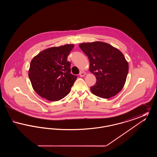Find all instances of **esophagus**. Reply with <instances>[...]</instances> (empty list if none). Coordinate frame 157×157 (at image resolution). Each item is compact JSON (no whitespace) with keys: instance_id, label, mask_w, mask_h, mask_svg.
<instances>
[{"instance_id":"esophagus-1","label":"esophagus","mask_w":157,"mask_h":157,"mask_svg":"<svg viewBox=\"0 0 157 157\" xmlns=\"http://www.w3.org/2000/svg\"><path fill=\"white\" fill-rule=\"evenodd\" d=\"M85 75V72H80V74H79V76H81V77L84 76Z\"/></svg>"}]
</instances>
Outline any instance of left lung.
Returning a JSON list of instances; mask_svg holds the SVG:
<instances>
[{"mask_svg":"<svg viewBox=\"0 0 157 157\" xmlns=\"http://www.w3.org/2000/svg\"><path fill=\"white\" fill-rule=\"evenodd\" d=\"M79 47L90 60V71L97 78L90 87L93 94L108 99L124 88L128 73V63L119 49L103 42L80 44Z\"/></svg>","mask_w":157,"mask_h":157,"instance_id":"obj_1","label":"left lung"}]
</instances>
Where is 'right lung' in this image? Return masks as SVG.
Segmentation results:
<instances>
[{
    "instance_id": "add662e5",
    "label": "right lung",
    "mask_w": 157,
    "mask_h": 157,
    "mask_svg": "<svg viewBox=\"0 0 157 157\" xmlns=\"http://www.w3.org/2000/svg\"><path fill=\"white\" fill-rule=\"evenodd\" d=\"M74 47L67 44L41 51L30 62L29 78L33 90L41 97L58 101L66 97L77 76L71 74L67 56Z\"/></svg>"
}]
</instances>
